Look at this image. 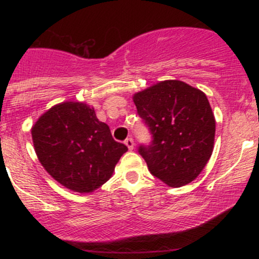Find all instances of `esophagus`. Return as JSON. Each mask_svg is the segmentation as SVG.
<instances>
[{
    "instance_id": "1",
    "label": "esophagus",
    "mask_w": 259,
    "mask_h": 259,
    "mask_svg": "<svg viewBox=\"0 0 259 259\" xmlns=\"http://www.w3.org/2000/svg\"><path fill=\"white\" fill-rule=\"evenodd\" d=\"M124 144L126 145V147L129 148L130 151L132 150H134V146H135V144H134V140L132 139V138H129V139H126L125 140V142H124Z\"/></svg>"
}]
</instances>
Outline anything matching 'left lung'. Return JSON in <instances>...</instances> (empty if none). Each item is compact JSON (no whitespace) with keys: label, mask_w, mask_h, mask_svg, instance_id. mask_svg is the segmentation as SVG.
Segmentation results:
<instances>
[{"label":"left lung","mask_w":259,"mask_h":259,"mask_svg":"<svg viewBox=\"0 0 259 259\" xmlns=\"http://www.w3.org/2000/svg\"><path fill=\"white\" fill-rule=\"evenodd\" d=\"M133 101L153 136L151 146L139 148L151 174L170 187L194 181L214 148L215 118L206 94L164 80L134 94Z\"/></svg>","instance_id":"obj_1"}]
</instances>
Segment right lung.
<instances>
[{"mask_svg": "<svg viewBox=\"0 0 259 259\" xmlns=\"http://www.w3.org/2000/svg\"><path fill=\"white\" fill-rule=\"evenodd\" d=\"M38 160L62 186L91 194L113 175L127 151L114 141L106 123L97 119L94 107L65 101L44 113L31 127Z\"/></svg>", "mask_w": 259, "mask_h": 259, "instance_id": "right-lung-1", "label": "right lung"}]
</instances>
